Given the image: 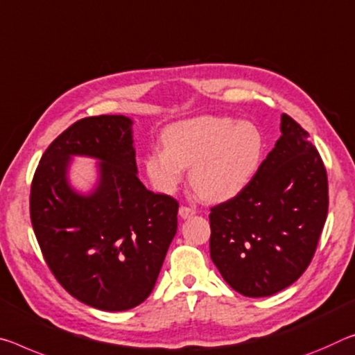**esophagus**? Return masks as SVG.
Segmentation results:
<instances>
[{
  "instance_id": "1",
  "label": "esophagus",
  "mask_w": 355,
  "mask_h": 355,
  "mask_svg": "<svg viewBox=\"0 0 355 355\" xmlns=\"http://www.w3.org/2000/svg\"><path fill=\"white\" fill-rule=\"evenodd\" d=\"M178 213H180V216H182L183 219H187V218H191L193 215H196V208L188 207V205H182V207H180Z\"/></svg>"
}]
</instances>
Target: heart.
Masks as SVG:
<instances>
[{"label": "heart", "instance_id": "b5f03b06", "mask_svg": "<svg viewBox=\"0 0 355 355\" xmlns=\"http://www.w3.org/2000/svg\"><path fill=\"white\" fill-rule=\"evenodd\" d=\"M164 150H153L144 166L150 182L172 193L182 182L184 167L189 182L207 202H226L240 194L261 162L262 137L251 123L232 118L196 116L167 126Z\"/></svg>", "mask_w": 355, "mask_h": 355}]
</instances>
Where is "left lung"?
<instances>
[{
  "label": "left lung",
  "instance_id": "1",
  "mask_svg": "<svg viewBox=\"0 0 355 355\" xmlns=\"http://www.w3.org/2000/svg\"><path fill=\"white\" fill-rule=\"evenodd\" d=\"M309 134L289 115L281 137L240 194L210 208V256L245 297H268L299 279L329 211V182Z\"/></svg>",
  "mask_w": 355,
  "mask_h": 355
}]
</instances>
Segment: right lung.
<instances>
[{
    "instance_id": "right-lung-1",
    "label": "right lung",
    "mask_w": 355,
    "mask_h": 355,
    "mask_svg": "<svg viewBox=\"0 0 355 355\" xmlns=\"http://www.w3.org/2000/svg\"><path fill=\"white\" fill-rule=\"evenodd\" d=\"M72 154L98 157L100 182L80 196L67 183ZM178 202L137 178L132 121L88 116L61 132L35 172L33 230L56 281L72 297L104 311H125L151 294L177 232Z\"/></svg>"
}]
</instances>
